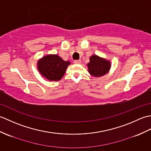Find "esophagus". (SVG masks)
Segmentation results:
<instances>
[{
	"mask_svg": "<svg viewBox=\"0 0 151 151\" xmlns=\"http://www.w3.org/2000/svg\"><path fill=\"white\" fill-rule=\"evenodd\" d=\"M81 63V60H74V63L75 64H79Z\"/></svg>",
	"mask_w": 151,
	"mask_h": 151,
	"instance_id": "34e87169",
	"label": "esophagus"
}]
</instances>
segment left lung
Listing matches in <instances>:
<instances>
[{"label":"left lung","instance_id":"obj_1","mask_svg":"<svg viewBox=\"0 0 151 151\" xmlns=\"http://www.w3.org/2000/svg\"><path fill=\"white\" fill-rule=\"evenodd\" d=\"M89 73L94 76H101L106 74L110 68L109 61L101 58L97 55L90 58V62L88 64Z\"/></svg>","mask_w":151,"mask_h":151}]
</instances>
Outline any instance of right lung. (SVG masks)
<instances>
[{
    "instance_id": "right-lung-1",
    "label": "right lung",
    "mask_w": 151,
    "mask_h": 151,
    "mask_svg": "<svg viewBox=\"0 0 151 151\" xmlns=\"http://www.w3.org/2000/svg\"><path fill=\"white\" fill-rule=\"evenodd\" d=\"M37 64L41 75L49 81H56L64 75L70 62L63 60L58 55H49L39 60Z\"/></svg>"
}]
</instances>
